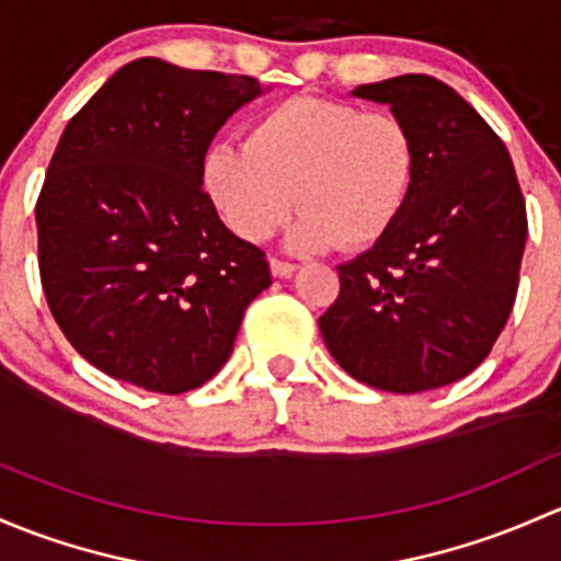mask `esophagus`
<instances>
[{"instance_id": "obj_1", "label": "esophagus", "mask_w": 561, "mask_h": 561, "mask_svg": "<svg viewBox=\"0 0 561 561\" xmlns=\"http://www.w3.org/2000/svg\"><path fill=\"white\" fill-rule=\"evenodd\" d=\"M270 270H273L275 278H288V275L297 273V264L283 262V259H270Z\"/></svg>"}]
</instances>
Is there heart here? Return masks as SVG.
<instances>
[{
    "label": "heart",
    "mask_w": 561,
    "mask_h": 561,
    "mask_svg": "<svg viewBox=\"0 0 561 561\" xmlns=\"http://www.w3.org/2000/svg\"><path fill=\"white\" fill-rule=\"evenodd\" d=\"M419 178V142L405 118L327 96H288L251 121L245 142L210 146L199 183L240 240L262 242L305 207L299 251H362L405 213Z\"/></svg>",
    "instance_id": "heart-1"
}]
</instances>
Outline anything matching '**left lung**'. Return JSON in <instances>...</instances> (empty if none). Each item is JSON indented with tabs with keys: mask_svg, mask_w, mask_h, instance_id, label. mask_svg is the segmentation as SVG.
<instances>
[{
	"mask_svg": "<svg viewBox=\"0 0 561 561\" xmlns=\"http://www.w3.org/2000/svg\"><path fill=\"white\" fill-rule=\"evenodd\" d=\"M354 96L408 121L419 178L397 227L337 267L323 343L351 378L380 391L440 389L486 359L516 302L522 186L505 142L443 80L400 75Z\"/></svg>",
	"mask_w": 561,
	"mask_h": 561,
	"instance_id": "obj_1",
	"label": "left lung"
}]
</instances>
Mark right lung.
<instances>
[{
  "label": "right lung",
  "mask_w": 561,
  "mask_h": 561,
  "mask_svg": "<svg viewBox=\"0 0 561 561\" xmlns=\"http://www.w3.org/2000/svg\"><path fill=\"white\" fill-rule=\"evenodd\" d=\"M259 94L248 75L137 59L67 124L37 199L39 280L72 348L110 378L199 389L273 283L199 183L216 131Z\"/></svg>",
  "instance_id": "right-lung-1"
}]
</instances>
